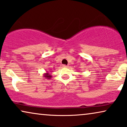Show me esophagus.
Masks as SVG:
<instances>
[{
    "mask_svg": "<svg viewBox=\"0 0 127 127\" xmlns=\"http://www.w3.org/2000/svg\"><path fill=\"white\" fill-rule=\"evenodd\" d=\"M62 66H63L64 67H68V66L65 65H62Z\"/></svg>",
    "mask_w": 127,
    "mask_h": 127,
    "instance_id": "34e87169",
    "label": "esophagus"
}]
</instances>
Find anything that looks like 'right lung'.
Listing matches in <instances>:
<instances>
[{"label": "right lung", "mask_w": 127, "mask_h": 127, "mask_svg": "<svg viewBox=\"0 0 127 127\" xmlns=\"http://www.w3.org/2000/svg\"><path fill=\"white\" fill-rule=\"evenodd\" d=\"M43 77H45V79H50L52 77V76H51V73H49L48 72H47L46 73H45L43 74Z\"/></svg>", "instance_id": "1"}]
</instances>
